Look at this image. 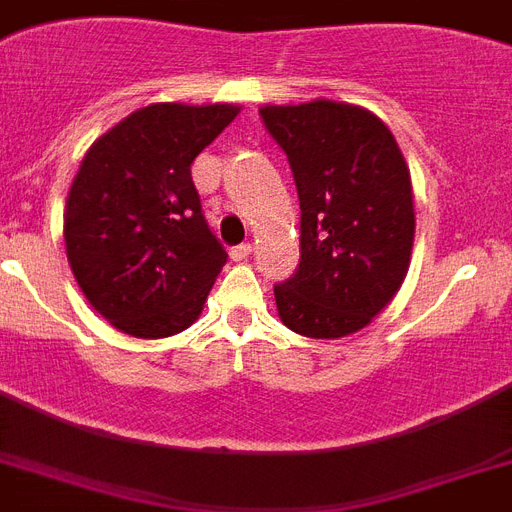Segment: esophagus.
<instances>
[{
    "mask_svg": "<svg viewBox=\"0 0 512 512\" xmlns=\"http://www.w3.org/2000/svg\"><path fill=\"white\" fill-rule=\"evenodd\" d=\"M252 244L249 242H244V244H239V247H234L231 249V257H234V260H247L249 255H252Z\"/></svg>",
    "mask_w": 512,
    "mask_h": 512,
    "instance_id": "esophagus-1",
    "label": "esophagus"
}]
</instances>
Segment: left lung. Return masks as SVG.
I'll use <instances>...</instances> for the list:
<instances>
[{"label":"left lung","instance_id":"8db88e82","mask_svg":"<svg viewBox=\"0 0 512 512\" xmlns=\"http://www.w3.org/2000/svg\"><path fill=\"white\" fill-rule=\"evenodd\" d=\"M302 210L299 268L273 286L284 326L310 339L350 336L400 292L415 236L413 184L392 131L363 107L315 99L265 105Z\"/></svg>","mask_w":512,"mask_h":512}]
</instances>
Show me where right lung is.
<instances>
[{
  "mask_svg": "<svg viewBox=\"0 0 512 512\" xmlns=\"http://www.w3.org/2000/svg\"><path fill=\"white\" fill-rule=\"evenodd\" d=\"M239 115L234 105L141 107L89 147L65 205L81 292L136 339L197 321L228 252L202 215L191 162Z\"/></svg>",
  "mask_w": 512,
  "mask_h": 512,
  "instance_id": "right-lung-1",
  "label": "right lung"
}]
</instances>
